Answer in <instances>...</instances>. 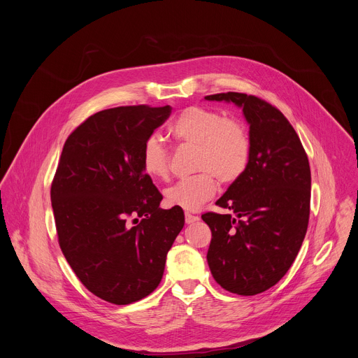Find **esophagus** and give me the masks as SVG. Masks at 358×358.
<instances>
[{
  "instance_id": "1",
  "label": "esophagus",
  "mask_w": 358,
  "mask_h": 358,
  "mask_svg": "<svg viewBox=\"0 0 358 358\" xmlns=\"http://www.w3.org/2000/svg\"><path fill=\"white\" fill-rule=\"evenodd\" d=\"M198 221V217L196 215H192L189 213H185V224H194Z\"/></svg>"
}]
</instances>
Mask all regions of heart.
I'll use <instances>...</instances> for the list:
<instances>
[{
  "label": "heart",
  "mask_w": 358,
  "mask_h": 358,
  "mask_svg": "<svg viewBox=\"0 0 358 358\" xmlns=\"http://www.w3.org/2000/svg\"><path fill=\"white\" fill-rule=\"evenodd\" d=\"M170 134L182 145L195 147V176L177 181L166 191L170 207L195 211L221 185L235 184L246 171L252 143L242 122L225 117L221 112L201 106L182 110L170 126ZM143 171L155 180L170 174V152L156 136L147 138L141 151Z\"/></svg>",
  "instance_id": "1"
}]
</instances>
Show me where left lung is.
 <instances>
[{
  "instance_id": "8db88e82",
  "label": "left lung",
  "mask_w": 358,
  "mask_h": 358,
  "mask_svg": "<svg viewBox=\"0 0 358 358\" xmlns=\"http://www.w3.org/2000/svg\"><path fill=\"white\" fill-rule=\"evenodd\" d=\"M206 99L242 108L252 143L245 174L217 201L231 214L201 215L213 234L207 261L221 287L253 296L275 286L297 257L310 215L309 159L289 120L266 100L238 92Z\"/></svg>"
}]
</instances>
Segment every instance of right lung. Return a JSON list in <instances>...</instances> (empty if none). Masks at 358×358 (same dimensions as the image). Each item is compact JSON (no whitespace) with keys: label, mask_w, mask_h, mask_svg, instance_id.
Segmentation results:
<instances>
[{"label":"right lung","mask_w":358,"mask_h":358,"mask_svg":"<svg viewBox=\"0 0 358 358\" xmlns=\"http://www.w3.org/2000/svg\"><path fill=\"white\" fill-rule=\"evenodd\" d=\"M170 115L138 105L89 116L66 138L50 185L62 253L82 285L113 304L159 286L184 227L181 208H160L163 195L141 167L144 143Z\"/></svg>","instance_id":"add662e5"}]
</instances>
